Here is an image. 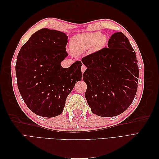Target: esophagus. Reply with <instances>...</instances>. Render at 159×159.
<instances>
[{
    "instance_id": "esophagus-1",
    "label": "esophagus",
    "mask_w": 159,
    "mask_h": 159,
    "mask_svg": "<svg viewBox=\"0 0 159 159\" xmlns=\"http://www.w3.org/2000/svg\"><path fill=\"white\" fill-rule=\"evenodd\" d=\"M87 69V68H86V66H84V65H82V66H81V72H82V74L84 73V71H85V70Z\"/></svg>"
}]
</instances>
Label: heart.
Here are the masks:
<instances>
[{
    "label": "heart",
    "instance_id": "1",
    "mask_svg": "<svg viewBox=\"0 0 159 159\" xmlns=\"http://www.w3.org/2000/svg\"><path fill=\"white\" fill-rule=\"evenodd\" d=\"M106 42V36L102 35L100 32L82 33L72 38L70 47L75 54H81L93 47L96 50L102 49Z\"/></svg>",
    "mask_w": 159,
    "mask_h": 159
}]
</instances>
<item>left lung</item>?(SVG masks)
<instances>
[{"label": "left lung", "mask_w": 159, "mask_h": 159, "mask_svg": "<svg viewBox=\"0 0 159 159\" xmlns=\"http://www.w3.org/2000/svg\"><path fill=\"white\" fill-rule=\"evenodd\" d=\"M87 67L83 80L87 84L85 97L91 112L110 117L123 113L137 93L139 78L135 52L127 36L115 32L108 48L81 59Z\"/></svg>", "instance_id": "1"}]
</instances>
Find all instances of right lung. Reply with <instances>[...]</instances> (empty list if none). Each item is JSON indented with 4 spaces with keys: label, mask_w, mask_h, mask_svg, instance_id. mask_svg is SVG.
<instances>
[{
    "label": "right lung",
    "mask_w": 159,
    "mask_h": 159,
    "mask_svg": "<svg viewBox=\"0 0 159 159\" xmlns=\"http://www.w3.org/2000/svg\"><path fill=\"white\" fill-rule=\"evenodd\" d=\"M67 43L65 33L42 28L19 51L15 68L18 90L27 107L40 116L60 115L68 95L81 80L80 61L68 68L61 66L68 56Z\"/></svg>",
    "instance_id": "1"
}]
</instances>
